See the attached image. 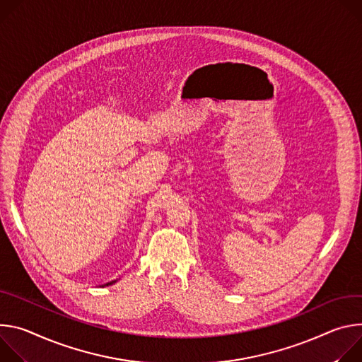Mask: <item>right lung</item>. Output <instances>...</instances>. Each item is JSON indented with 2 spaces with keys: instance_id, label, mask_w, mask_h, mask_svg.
<instances>
[{
  "instance_id": "obj_1",
  "label": "right lung",
  "mask_w": 362,
  "mask_h": 362,
  "mask_svg": "<svg viewBox=\"0 0 362 362\" xmlns=\"http://www.w3.org/2000/svg\"><path fill=\"white\" fill-rule=\"evenodd\" d=\"M116 282V280H112V282H109V284H106V285H112V284H115Z\"/></svg>"
}]
</instances>
